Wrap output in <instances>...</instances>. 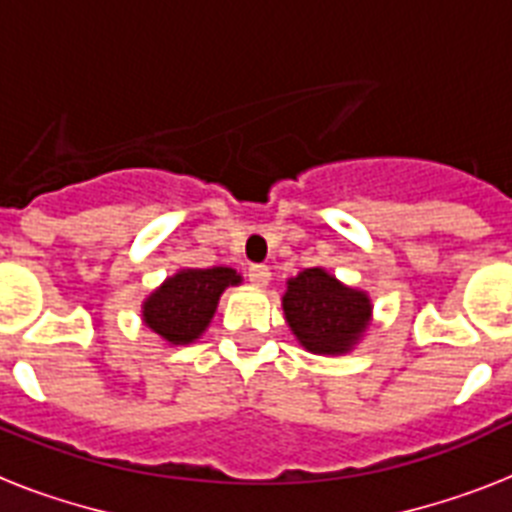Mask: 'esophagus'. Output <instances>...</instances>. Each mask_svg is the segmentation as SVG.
<instances>
[{"mask_svg": "<svg viewBox=\"0 0 512 512\" xmlns=\"http://www.w3.org/2000/svg\"><path fill=\"white\" fill-rule=\"evenodd\" d=\"M249 281H252L255 286H268L270 284L268 265H252V268H249Z\"/></svg>", "mask_w": 512, "mask_h": 512, "instance_id": "obj_1", "label": "esophagus"}]
</instances>
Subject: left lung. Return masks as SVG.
<instances>
[{"label": "left lung", "mask_w": 512, "mask_h": 512, "mask_svg": "<svg viewBox=\"0 0 512 512\" xmlns=\"http://www.w3.org/2000/svg\"><path fill=\"white\" fill-rule=\"evenodd\" d=\"M281 307L299 347L313 355H347L373 321L371 294L342 284L321 265L286 281Z\"/></svg>", "instance_id": "8db88e82"}]
</instances>
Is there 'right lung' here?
<instances>
[{"mask_svg": "<svg viewBox=\"0 0 512 512\" xmlns=\"http://www.w3.org/2000/svg\"><path fill=\"white\" fill-rule=\"evenodd\" d=\"M242 284L228 265L181 268L141 302V323L170 347H184L205 334L218 310L220 294Z\"/></svg>", "mask_w": 512, "mask_h": 512, "instance_id": "add662e5", "label": "right lung"}]
</instances>
